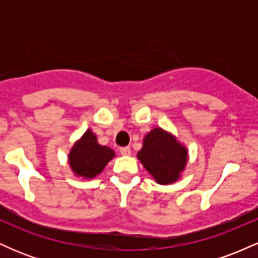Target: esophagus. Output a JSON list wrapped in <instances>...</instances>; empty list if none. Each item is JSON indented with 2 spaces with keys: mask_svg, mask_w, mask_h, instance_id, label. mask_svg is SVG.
Listing matches in <instances>:
<instances>
[{
  "mask_svg": "<svg viewBox=\"0 0 258 258\" xmlns=\"http://www.w3.org/2000/svg\"><path fill=\"white\" fill-rule=\"evenodd\" d=\"M120 153H121V155L127 156L131 154V149H130V147H122V148H120Z\"/></svg>",
  "mask_w": 258,
  "mask_h": 258,
  "instance_id": "34e87169",
  "label": "esophagus"
}]
</instances>
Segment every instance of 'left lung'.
Listing matches in <instances>:
<instances>
[{"instance_id":"8db88e82","label":"left lung","mask_w":258,"mask_h":258,"mask_svg":"<svg viewBox=\"0 0 258 258\" xmlns=\"http://www.w3.org/2000/svg\"><path fill=\"white\" fill-rule=\"evenodd\" d=\"M138 159L160 184L178 179L186 162V149L161 128H154L143 139Z\"/></svg>"}]
</instances>
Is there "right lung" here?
<instances>
[{
  "mask_svg": "<svg viewBox=\"0 0 258 258\" xmlns=\"http://www.w3.org/2000/svg\"><path fill=\"white\" fill-rule=\"evenodd\" d=\"M114 156V152L108 147L97 143V137L91 130L86 131L81 141L74 146L69 155L70 166L79 176L93 178Z\"/></svg>",
  "mask_w": 258,
  "mask_h": 258,
  "instance_id": "right-lung-1",
  "label": "right lung"
}]
</instances>
